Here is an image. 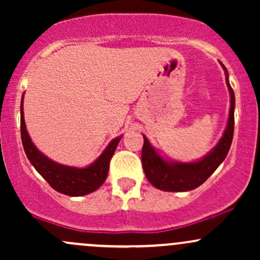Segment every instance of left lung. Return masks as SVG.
Instances as JSON below:
<instances>
[{
  "label": "left lung",
  "mask_w": 260,
  "mask_h": 260,
  "mask_svg": "<svg viewBox=\"0 0 260 260\" xmlns=\"http://www.w3.org/2000/svg\"><path fill=\"white\" fill-rule=\"evenodd\" d=\"M226 77V85L230 92V112L229 120L223 131L222 137L217 144L207 155L196 161L182 162L164 157L159 151L150 144L147 137L143 134L144 144L142 150V164L148 181L157 189L165 192H187L199 187L213 175L225 160L232 138L235 127V92L229 82V72L221 62Z\"/></svg>",
  "instance_id": "8db88e82"
}]
</instances>
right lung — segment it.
I'll return each instance as SVG.
<instances>
[{
	"mask_svg": "<svg viewBox=\"0 0 260 260\" xmlns=\"http://www.w3.org/2000/svg\"><path fill=\"white\" fill-rule=\"evenodd\" d=\"M23 98L24 95L22 96V103H20V134H22L23 148H24L26 156L35 170L43 176L53 189L62 194L80 197L96 190L106 180L107 174H109L110 160L122 136L112 139L104 149L100 156L85 168L62 165L49 159L32 143L25 126Z\"/></svg>",
	"mask_w": 260,
	"mask_h": 260,
	"instance_id": "right-lung-1",
	"label": "right lung"
}]
</instances>
